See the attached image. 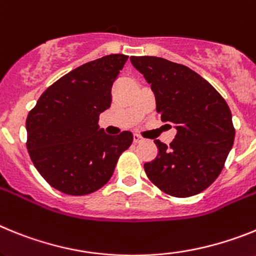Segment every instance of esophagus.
<instances>
[{"label":"esophagus","instance_id":"obj_1","mask_svg":"<svg viewBox=\"0 0 256 256\" xmlns=\"http://www.w3.org/2000/svg\"><path fill=\"white\" fill-rule=\"evenodd\" d=\"M142 140H143V139H142V136H140V135L134 134V143H135V144H136V143H140Z\"/></svg>","mask_w":256,"mask_h":256}]
</instances>
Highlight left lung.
<instances>
[{
    "instance_id": "obj_1",
    "label": "left lung",
    "mask_w": 256,
    "mask_h": 256,
    "mask_svg": "<svg viewBox=\"0 0 256 256\" xmlns=\"http://www.w3.org/2000/svg\"><path fill=\"white\" fill-rule=\"evenodd\" d=\"M150 84L161 121L175 125V139L156 140L158 154L144 164L150 182L172 197H190L219 176L234 142L230 106L198 73L157 56H132Z\"/></svg>"
}]
</instances>
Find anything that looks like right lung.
<instances>
[{
	"mask_svg": "<svg viewBox=\"0 0 256 256\" xmlns=\"http://www.w3.org/2000/svg\"><path fill=\"white\" fill-rule=\"evenodd\" d=\"M128 59L124 54L106 55L70 70L48 86L28 113L26 150L55 190L70 196L100 190L132 143L130 131L108 135L98 126Z\"/></svg>",
	"mask_w": 256,
	"mask_h": 256,
	"instance_id": "obj_1",
	"label": "right lung"
}]
</instances>
